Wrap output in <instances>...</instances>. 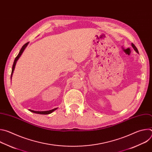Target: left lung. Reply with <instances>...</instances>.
I'll return each instance as SVG.
<instances>
[{
    "mask_svg": "<svg viewBox=\"0 0 152 152\" xmlns=\"http://www.w3.org/2000/svg\"><path fill=\"white\" fill-rule=\"evenodd\" d=\"M132 48H134V49L137 52V53H138V49H137V48L135 47V46L133 44V43H132Z\"/></svg>",
    "mask_w": 152,
    "mask_h": 152,
    "instance_id": "obj_1",
    "label": "left lung"
}]
</instances>
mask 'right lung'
I'll use <instances>...</instances> for the list:
<instances>
[{
  "instance_id": "1",
  "label": "right lung",
  "mask_w": 152,
  "mask_h": 152,
  "mask_svg": "<svg viewBox=\"0 0 152 152\" xmlns=\"http://www.w3.org/2000/svg\"><path fill=\"white\" fill-rule=\"evenodd\" d=\"M29 44V42H27L26 43L25 45H24L22 48H21V49H20V52L18 53V55L17 56V57L15 58L14 59V63H13V65H12V72H11V79L12 78V75H13V72H14V70L15 69V65H16V63L18 61V59H19V58L21 56V54L23 53V52H24L25 49H26V48L28 46ZM58 109V107L56 108H54V109L53 110H49V111H34V110H29L32 113H35V114H44V115H46V114H51L54 111H55L56 110Z\"/></svg>"
}]
</instances>
